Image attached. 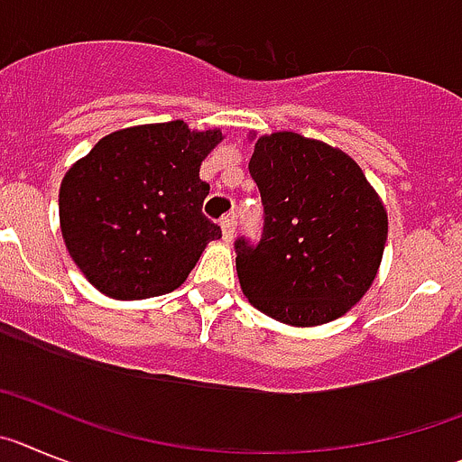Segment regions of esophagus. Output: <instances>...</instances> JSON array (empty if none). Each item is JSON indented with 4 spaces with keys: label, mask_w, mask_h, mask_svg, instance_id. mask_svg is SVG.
<instances>
[{
    "label": "esophagus",
    "mask_w": 462,
    "mask_h": 462,
    "mask_svg": "<svg viewBox=\"0 0 462 462\" xmlns=\"http://www.w3.org/2000/svg\"><path fill=\"white\" fill-rule=\"evenodd\" d=\"M221 227H223V239L232 241V236H235V230H236V216L235 214L223 216Z\"/></svg>",
    "instance_id": "1"
}]
</instances>
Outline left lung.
I'll use <instances>...</instances> for the list:
<instances>
[{
  "instance_id": "left-lung-1",
  "label": "left lung",
  "mask_w": 462,
  "mask_h": 462,
  "mask_svg": "<svg viewBox=\"0 0 462 462\" xmlns=\"http://www.w3.org/2000/svg\"><path fill=\"white\" fill-rule=\"evenodd\" d=\"M264 223L257 241H235L248 301L292 327L331 322L375 281L386 211L359 165L299 133L262 135L251 156Z\"/></svg>"
}]
</instances>
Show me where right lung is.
<instances>
[{
    "label": "right lung",
    "mask_w": 462,
    "mask_h": 462,
    "mask_svg": "<svg viewBox=\"0 0 462 462\" xmlns=\"http://www.w3.org/2000/svg\"><path fill=\"white\" fill-rule=\"evenodd\" d=\"M221 131H190L181 119L110 133L66 172L60 221L87 281L112 299L172 292L189 278L221 226L202 214L200 180Z\"/></svg>",
    "instance_id": "1"
}]
</instances>
